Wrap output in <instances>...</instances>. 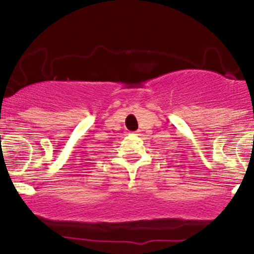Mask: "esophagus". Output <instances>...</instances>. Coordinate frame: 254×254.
Segmentation results:
<instances>
[{"mask_svg":"<svg viewBox=\"0 0 254 254\" xmlns=\"http://www.w3.org/2000/svg\"><path fill=\"white\" fill-rule=\"evenodd\" d=\"M131 135H135V136H136V135H138V134H137V131H131Z\"/></svg>","mask_w":254,"mask_h":254,"instance_id":"esophagus-1","label":"esophagus"}]
</instances>
